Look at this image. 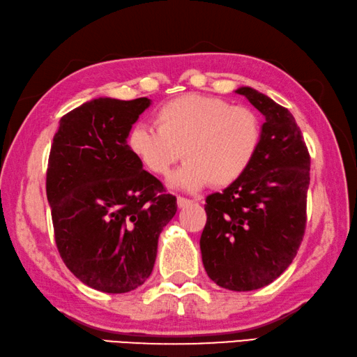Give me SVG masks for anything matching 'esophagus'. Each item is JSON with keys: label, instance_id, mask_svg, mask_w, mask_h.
<instances>
[{"label": "esophagus", "instance_id": "1", "mask_svg": "<svg viewBox=\"0 0 357 357\" xmlns=\"http://www.w3.org/2000/svg\"><path fill=\"white\" fill-rule=\"evenodd\" d=\"M176 203H178V207H179V209H184V207L190 206V204L193 203V201H192V199H187V198H184V197H178Z\"/></svg>", "mask_w": 357, "mask_h": 357}]
</instances>
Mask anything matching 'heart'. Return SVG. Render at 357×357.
Wrapping results in <instances>:
<instances>
[{"label":"heart","mask_w":357,"mask_h":357,"mask_svg":"<svg viewBox=\"0 0 357 357\" xmlns=\"http://www.w3.org/2000/svg\"><path fill=\"white\" fill-rule=\"evenodd\" d=\"M154 121L158 128L144 123L131 128L129 151L148 172L167 176L184 150L185 164L170 179L172 185L184 190L237 183L262 145L259 115L218 96H178L158 109Z\"/></svg>","instance_id":"heart-1"}]
</instances>
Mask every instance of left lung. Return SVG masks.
I'll list each match as a JSON object with an SVG mask.
<instances>
[{"mask_svg":"<svg viewBox=\"0 0 357 357\" xmlns=\"http://www.w3.org/2000/svg\"><path fill=\"white\" fill-rule=\"evenodd\" d=\"M236 93L265 116L262 145L237 183L206 198L199 248L217 286L248 291L273 282L296 256L306 228L310 158L286 107L251 87Z\"/></svg>","mask_w":357,"mask_h":357,"instance_id":"left-lung-1","label":"left lung"}]
</instances>
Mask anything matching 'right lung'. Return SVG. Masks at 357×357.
I'll return each mask as SVG.
<instances>
[{
  "label": "right lung",
  "instance_id": "right-lung-1",
  "mask_svg": "<svg viewBox=\"0 0 357 357\" xmlns=\"http://www.w3.org/2000/svg\"><path fill=\"white\" fill-rule=\"evenodd\" d=\"M151 100L95 98L66 114L51 145L47 198L63 264L106 294L151 275L176 198L129 151L128 134Z\"/></svg>",
  "mask_w": 357,
  "mask_h": 357
}]
</instances>
